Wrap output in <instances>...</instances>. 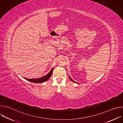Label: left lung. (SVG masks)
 I'll use <instances>...</instances> for the list:
<instances>
[{
    "label": "left lung",
    "mask_w": 123,
    "mask_h": 123,
    "mask_svg": "<svg viewBox=\"0 0 123 123\" xmlns=\"http://www.w3.org/2000/svg\"><path fill=\"white\" fill-rule=\"evenodd\" d=\"M69 79H71V80H72V81H73V82H75V81H74L73 80H72V78H71V77H70V76H69Z\"/></svg>",
    "instance_id": "left-lung-1"
}]
</instances>
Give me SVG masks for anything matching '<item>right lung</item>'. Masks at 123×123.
<instances>
[{
	"instance_id": "1",
	"label": "right lung",
	"mask_w": 123,
	"mask_h": 123,
	"mask_svg": "<svg viewBox=\"0 0 123 123\" xmlns=\"http://www.w3.org/2000/svg\"><path fill=\"white\" fill-rule=\"evenodd\" d=\"M52 71H53V68H52L50 71L48 73V74H47V75H46L45 76L39 78H37V79H27V78H25L26 80L33 82V83H43L44 82L46 81H47L51 76Z\"/></svg>"
}]
</instances>
